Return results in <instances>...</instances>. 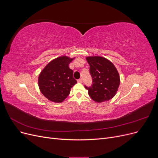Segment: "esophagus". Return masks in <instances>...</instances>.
I'll use <instances>...</instances> for the list:
<instances>
[{
	"label": "esophagus",
	"instance_id": "1",
	"mask_svg": "<svg viewBox=\"0 0 158 158\" xmlns=\"http://www.w3.org/2000/svg\"><path fill=\"white\" fill-rule=\"evenodd\" d=\"M78 82H79V83H82V79H79V80H78Z\"/></svg>",
	"mask_w": 158,
	"mask_h": 158
}]
</instances>
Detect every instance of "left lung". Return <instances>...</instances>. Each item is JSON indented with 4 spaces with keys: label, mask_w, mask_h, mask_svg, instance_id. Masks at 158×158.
Listing matches in <instances>:
<instances>
[{
    "label": "left lung",
    "mask_w": 158,
    "mask_h": 158,
    "mask_svg": "<svg viewBox=\"0 0 158 158\" xmlns=\"http://www.w3.org/2000/svg\"><path fill=\"white\" fill-rule=\"evenodd\" d=\"M86 60L93 80L92 86H85L88 90L89 97L97 103L111 99L120 84V76L116 67L103 56H87Z\"/></svg>",
    "instance_id": "obj_1"
}]
</instances>
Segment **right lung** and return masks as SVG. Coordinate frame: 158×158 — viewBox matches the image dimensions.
I'll return each instance as SVG.
<instances>
[{
    "label": "right lung",
    "mask_w": 158,
    "mask_h": 158,
    "mask_svg": "<svg viewBox=\"0 0 158 158\" xmlns=\"http://www.w3.org/2000/svg\"><path fill=\"white\" fill-rule=\"evenodd\" d=\"M74 58L61 56L52 60L42 70L38 85L42 94L49 101L61 103L69 96L70 89L76 83L69 64Z\"/></svg>",
    "instance_id": "obj_1"
}]
</instances>
